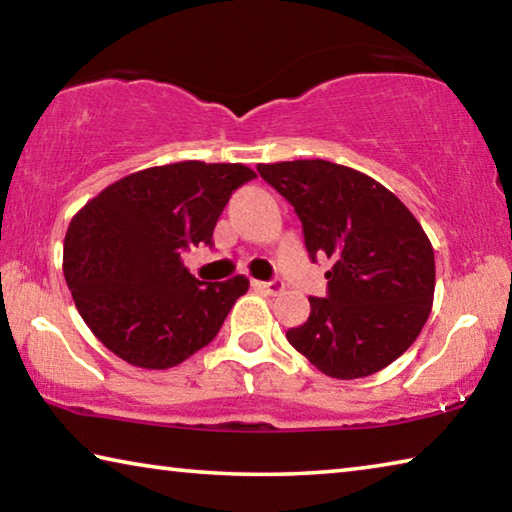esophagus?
I'll return each mask as SVG.
<instances>
[{
    "instance_id": "1",
    "label": "esophagus",
    "mask_w": 512,
    "mask_h": 512,
    "mask_svg": "<svg viewBox=\"0 0 512 512\" xmlns=\"http://www.w3.org/2000/svg\"><path fill=\"white\" fill-rule=\"evenodd\" d=\"M253 287L271 293V296H277V293H282L284 282L280 280V277H275V280H268V282H253Z\"/></svg>"
}]
</instances>
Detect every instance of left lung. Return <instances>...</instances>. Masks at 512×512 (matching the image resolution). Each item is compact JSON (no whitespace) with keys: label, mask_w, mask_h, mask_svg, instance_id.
Instances as JSON below:
<instances>
[{"label":"left lung","mask_w":512,"mask_h":512,"mask_svg":"<svg viewBox=\"0 0 512 512\" xmlns=\"http://www.w3.org/2000/svg\"><path fill=\"white\" fill-rule=\"evenodd\" d=\"M293 205L309 257L332 259L327 298L289 343L334 379L375 375L411 348L436 287L429 237L400 198L361 171L327 160L257 164Z\"/></svg>","instance_id":"1"}]
</instances>
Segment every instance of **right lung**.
<instances>
[{
	"instance_id": "right-lung-1",
	"label": "right lung",
	"mask_w": 512,
	"mask_h": 512,
	"mask_svg": "<svg viewBox=\"0 0 512 512\" xmlns=\"http://www.w3.org/2000/svg\"><path fill=\"white\" fill-rule=\"evenodd\" d=\"M253 178L244 164H164L117 180L76 212L65 235V280L110 352L137 368L167 370L219 334L248 280H196L183 253L212 246L232 192Z\"/></svg>"
}]
</instances>
